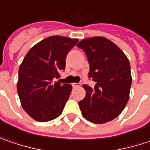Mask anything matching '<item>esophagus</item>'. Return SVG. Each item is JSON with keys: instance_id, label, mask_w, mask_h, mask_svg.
Here are the masks:
<instances>
[{"instance_id": "esophagus-1", "label": "esophagus", "mask_w": 150, "mask_h": 150, "mask_svg": "<svg viewBox=\"0 0 150 150\" xmlns=\"http://www.w3.org/2000/svg\"><path fill=\"white\" fill-rule=\"evenodd\" d=\"M80 86H81V83H72V87H73L74 88H78V87H80Z\"/></svg>"}]
</instances>
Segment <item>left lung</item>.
<instances>
[{"label":"left lung","instance_id":"8db88e82","mask_svg":"<svg viewBox=\"0 0 150 150\" xmlns=\"http://www.w3.org/2000/svg\"><path fill=\"white\" fill-rule=\"evenodd\" d=\"M77 46L87 55L88 76L95 83L93 88L83 85L86 96L78 103L82 114L94 124L109 122L123 112L129 98V61L116 44L103 37L86 38Z\"/></svg>","mask_w":150,"mask_h":150}]
</instances>
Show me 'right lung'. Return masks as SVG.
Returning a JSON list of instances; mask_svg holds the SVG:
<instances>
[{
  "mask_svg": "<svg viewBox=\"0 0 150 150\" xmlns=\"http://www.w3.org/2000/svg\"><path fill=\"white\" fill-rule=\"evenodd\" d=\"M78 39L52 36L34 45L21 63L17 93L22 108L33 119L47 122L60 116L71 84L54 82L66 67V57Z\"/></svg>",
  "mask_w": 150,
  "mask_h": 150,
  "instance_id": "add662e5",
  "label": "right lung"
}]
</instances>
